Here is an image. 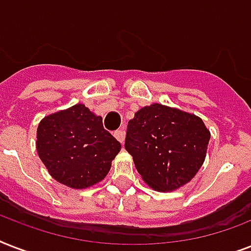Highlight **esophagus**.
Here are the masks:
<instances>
[{"label":"esophagus","instance_id":"1","mask_svg":"<svg viewBox=\"0 0 251 251\" xmlns=\"http://www.w3.org/2000/svg\"><path fill=\"white\" fill-rule=\"evenodd\" d=\"M114 137H116V139H117L118 142L124 143V141H125V130L120 129L117 130V131H114Z\"/></svg>","mask_w":251,"mask_h":251}]
</instances>
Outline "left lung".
<instances>
[{
  "mask_svg": "<svg viewBox=\"0 0 251 251\" xmlns=\"http://www.w3.org/2000/svg\"><path fill=\"white\" fill-rule=\"evenodd\" d=\"M210 137L198 116L152 104L138 110L129 121L125 149L150 187L172 191L197 175Z\"/></svg>",
  "mask_w": 251,
  "mask_h": 251,
  "instance_id": "obj_1",
  "label": "left lung"
}]
</instances>
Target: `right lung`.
I'll list each match as a JSON object with an SVG mask.
<instances>
[{
  "label": "right lung",
  "mask_w": 251,
  "mask_h": 251,
  "mask_svg": "<svg viewBox=\"0 0 251 251\" xmlns=\"http://www.w3.org/2000/svg\"><path fill=\"white\" fill-rule=\"evenodd\" d=\"M36 137L37 153L50 176L72 189L100 182L121 150L102 118L83 104L43 118Z\"/></svg>",
  "instance_id": "obj_1"
}]
</instances>
